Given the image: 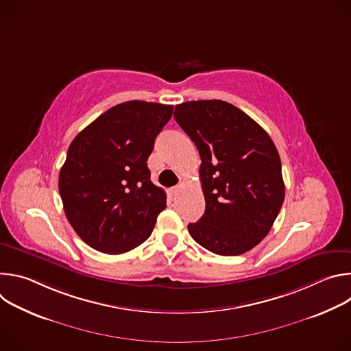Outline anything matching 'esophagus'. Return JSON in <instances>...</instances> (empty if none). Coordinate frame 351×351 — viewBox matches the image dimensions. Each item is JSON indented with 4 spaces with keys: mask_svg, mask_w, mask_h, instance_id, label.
I'll return each instance as SVG.
<instances>
[{
    "mask_svg": "<svg viewBox=\"0 0 351 351\" xmlns=\"http://www.w3.org/2000/svg\"><path fill=\"white\" fill-rule=\"evenodd\" d=\"M179 191H180V189L176 186V187H172V189L169 190V194H171L172 197H175V195H178V194H179Z\"/></svg>",
    "mask_w": 351,
    "mask_h": 351,
    "instance_id": "esophagus-1",
    "label": "esophagus"
}]
</instances>
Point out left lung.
<instances>
[{"label":"left lung","instance_id":"8db88e82","mask_svg":"<svg viewBox=\"0 0 351 351\" xmlns=\"http://www.w3.org/2000/svg\"><path fill=\"white\" fill-rule=\"evenodd\" d=\"M173 118L202 158L206 213L189 223V233L214 254H244L268 234L285 199L274 141L254 119L221 99L182 103Z\"/></svg>","mask_w":351,"mask_h":351}]
</instances>
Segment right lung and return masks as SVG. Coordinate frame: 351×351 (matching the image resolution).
Instances as JSON below:
<instances>
[{"label":"right lung","mask_w":351,"mask_h":351,"mask_svg":"<svg viewBox=\"0 0 351 351\" xmlns=\"http://www.w3.org/2000/svg\"><path fill=\"white\" fill-rule=\"evenodd\" d=\"M172 112L173 106L126 101L71 143L60 194L69 223L97 252H130L152 234L167 207V194L149 179L147 160Z\"/></svg>","instance_id":"right-lung-1"}]
</instances>
